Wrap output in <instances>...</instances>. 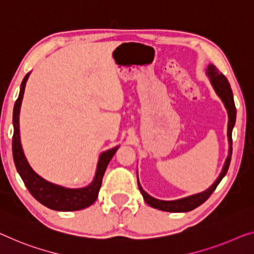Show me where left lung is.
I'll return each instance as SVG.
<instances>
[{
    "label": "left lung",
    "mask_w": 254,
    "mask_h": 254,
    "mask_svg": "<svg viewBox=\"0 0 254 254\" xmlns=\"http://www.w3.org/2000/svg\"><path fill=\"white\" fill-rule=\"evenodd\" d=\"M206 74L209 76L211 84L213 86V89L219 97L221 98L222 103H224L225 107L227 109V113H228V132H227V135H228V141H229V151H228V157L224 164V168H222V171L220 176L218 177V179L215 180V183L212 185V186L206 189L205 191L199 192V194H195L191 196H188V197L181 198V199H176V200H161L151 197L150 195L147 194V192L143 190L142 187L140 186L139 179H138V187L140 189V192L142 194V197L145 199V202L148 204L149 206L155 207V209L166 211V212H188L196 209V207L199 206L200 204H203L205 200L210 197L212 192L215 190V188L222 178L226 176L227 171H228L230 160H232V153H233V139H232V132L233 127L235 126L236 122V107L235 103H234V97H233V91L230 88V84L228 79L222 73L219 71V69L213 65H209L206 69Z\"/></svg>",
    "instance_id": "8db88e82"
}]
</instances>
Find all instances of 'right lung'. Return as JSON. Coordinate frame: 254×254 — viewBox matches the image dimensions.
<instances>
[{
	"label": "right lung",
	"instance_id": "1",
	"mask_svg": "<svg viewBox=\"0 0 254 254\" xmlns=\"http://www.w3.org/2000/svg\"><path fill=\"white\" fill-rule=\"evenodd\" d=\"M29 73L22 79L20 85L18 99L14 103L13 107V137H12V154L13 161L17 171L20 175L25 186L27 187L34 198H36L41 204L56 211H77L85 209L91 204L96 202L98 192L103 183V177L109 161L114 156L119 146L107 151H104L100 155L98 161L96 176L92 183L84 188L70 189L65 188L58 185L51 184L40 177L34 170L30 168L29 163L26 160L24 150H22L20 142V134H19V113L24 97L26 82H27Z\"/></svg>",
	"mask_w": 254,
	"mask_h": 254
}]
</instances>
